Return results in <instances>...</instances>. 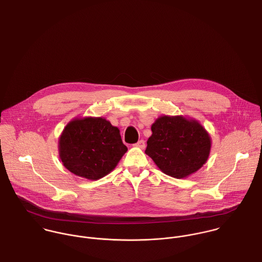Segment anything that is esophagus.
I'll return each mask as SVG.
<instances>
[{"label":"esophagus","mask_w":262,"mask_h":262,"mask_svg":"<svg viewBox=\"0 0 262 262\" xmlns=\"http://www.w3.org/2000/svg\"><path fill=\"white\" fill-rule=\"evenodd\" d=\"M135 146H137V147H139V148H144L145 147V142H144V140H139L136 144H135Z\"/></svg>","instance_id":"obj_1"}]
</instances>
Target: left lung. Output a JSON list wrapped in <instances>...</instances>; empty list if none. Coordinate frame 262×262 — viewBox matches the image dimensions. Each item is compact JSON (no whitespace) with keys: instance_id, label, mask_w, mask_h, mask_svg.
I'll return each mask as SVG.
<instances>
[{"instance_id":"left-lung-1","label":"left lung","mask_w":262,"mask_h":262,"mask_svg":"<svg viewBox=\"0 0 262 262\" xmlns=\"http://www.w3.org/2000/svg\"><path fill=\"white\" fill-rule=\"evenodd\" d=\"M145 154L159 169L174 178L196 172L208 160L211 137L195 120L162 116L151 125Z\"/></svg>"}]
</instances>
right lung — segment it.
I'll return each mask as SVG.
<instances>
[{
  "instance_id": "obj_1",
  "label": "right lung",
  "mask_w": 262,
  "mask_h": 262,
  "mask_svg": "<svg viewBox=\"0 0 262 262\" xmlns=\"http://www.w3.org/2000/svg\"><path fill=\"white\" fill-rule=\"evenodd\" d=\"M58 148L63 166L89 180L112 172L128 150L120 130L101 117L71 121L59 137Z\"/></svg>"
}]
</instances>
